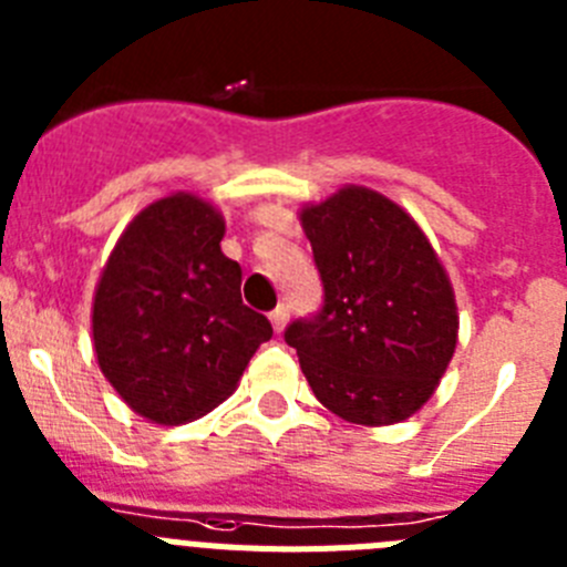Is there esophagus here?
<instances>
[{
	"label": "esophagus",
	"instance_id": "34e87169",
	"mask_svg": "<svg viewBox=\"0 0 567 567\" xmlns=\"http://www.w3.org/2000/svg\"><path fill=\"white\" fill-rule=\"evenodd\" d=\"M288 308H285V305H279L277 310H271V324H274V330H277V333H282L285 330V324H288Z\"/></svg>",
	"mask_w": 567,
	"mask_h": 567
}]
</instances>
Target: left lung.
Masks as SVG:
<instances>
[{"label": "left lung", "instance_id": "8db88e82", "mask_svg": "<svg viewBox=\"0 0 567 567\" xmlns=\"http://www.w3.org/2000/svg\"><path fill=\"white\" fill-rule=\"evenodd\" d=\"M324 285L313 319L293 321L310 390L341 421L390 426L415 415L457 347L446 268L415 220L367 186H341L299 212Z\"/></svg>", "mask_w": 567, "mask_h": 567}]
</instances>
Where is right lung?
I'll use <instances>...</instances> for the list:
<instances>
[{
    "instance_id": "add662e5",
    "label": "right lung",
    "mask_w": 567,
    "mask_h": 567,
    "mask_svg": "<svg viewBox=\"0 0 567 567\" xmlns=\"http://www.w3.org/2000/svg\"><path fill=\"white\" fill-rule=\"evenodd\" d=\"M220 208L175 192L132 217L93 296V347L124 404L161 426L195 421L237 390L271 321L243 305L220 251Z\"/></svg>"
}]
</instances>
